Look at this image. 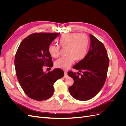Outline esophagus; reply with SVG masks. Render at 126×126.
<instances>
[{
    "instance_id": "34e87169",
    "label": "esophagus",
    "mask_w": 126,
    "mask_h": 126,
    "mask_svg": "<svg viewBox=\"0 0 126 126\" xmlns=\"http://www.w3.org/2000/svg\"><path fill=\"white\" fill-rule=\"evenodd\" d=\"M64 78H67L68 77V75H67V72L64 71Z\"/></svg>"
}]
</instances>
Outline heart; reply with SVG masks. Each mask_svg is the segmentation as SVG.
I'll use <instances>...</instances> for the list:
<instances>
[{
	"mask_svg": "<svg viewBox=\"0 0 126 126\" xmlns=\"http://www.w3.org/2000/svg\"><path fill=\"white\" fill-rule=\"evenodd\" d=\"M62 47H66L67 56L57 59L55 62L56 67L66 70L74 63L75 60L80 61L85 58L89 48V40L83 34L70 33L63 34L58 40ZM48 51L50 55L57 58L60 55V47L51 44L49 46Z\"/></svg>",
	"mask_w": 126,
	"mask_h": 126,
	"instance_id": "heart-1",
	"label": "heart"
}]
</instances>
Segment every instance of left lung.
<instances>
[{"label": "left lung", "instance_id": "left-lung-1", "mask_svg": "<svg viewBox=\"0 0 126 126\" xmlns=\"http://www.w3.org/2000/svg\"><path fill=\"white\" fill-rule=\"evenodd\" d=\"M90 45L85 58L72 67L82 72L69 71L68 75L74 79V84L69 88L70 94L75 99L86 101L93 98L104 86L107 77L109 60L103 44L90 34Z\"/></svg>", "mask_w": 126, "mask_h": 126}]
</instances>
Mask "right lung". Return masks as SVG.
I'll list each match as a JSON object with an SVG mask.
<instances>
[{
    "mask_svg": "<svg viewBox=\"0 0 126 126\" xmlns=\"http://www.w3.org/2000/svg\"><path fill=\"white\" fill-rule=\"evenodd\" d=\"M60 33H38L29 35L22 41L15 58V66L18 81L27 96L38 101L50 98L54 84L63 77L61 69L44 72L43 66L52 67L48 48Z\"/></svg>",
    "mask_w": 126,
    "mask_h": 126,
    "instance_id": "1",
    "label": "right lung"
}]
</instances>
